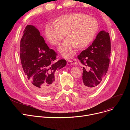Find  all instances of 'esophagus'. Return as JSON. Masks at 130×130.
Segmentation results:
<instances>
[{"instance_id":"1","label":"esophagus","mask_w":130,"mask_h":130,"mask_svg":"<svg viewBox=\"0 0 130 130\" xmlns=\"http://www.w3.org/2000/svg\"><path fill=\"white\" fill-rule=\"evenodd\" d=\"M67 64L69 65H77L78 64L77 60L75 58H74L72 60H70L68 61Z\"/></svg>"}]
</instances>
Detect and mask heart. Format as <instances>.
<instances>
[{
	"label": "heart",
	"instance_id": "obj_1",
	"mask_svg": "<svg viewBox=\"0 0 130 130\" xmlns=\"http://www.w3.org/2000/svg\"><path fill=\"white\" fill-rule=\"evenodd\" d=\"M98 29V23L94 18L83 13H72L60 16L56 23H48L45 35L53 45L60 44L66 35L67 38L59 51L62 55L69 58L75 53L77 47L82 48L89 44Z\"/></svg>",
	"mask_w": 130,
	"mask_h": 130
}]
</instances>
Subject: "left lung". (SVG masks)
<instances>
[{"label":"left lung","instance_id":"left-lung-1","mask_svg":"<svg viewBox=\"0 0 130 130\" xmlns=\"http://www.w3.org/2000/svg\"><path fill=\"white\" fill-rule=\"evenodd\" d=\"M111 50L109 33L102 30L92 45L77 56L84 66L80 83L83 91L92 92L101 83L108 69Z\"/></svg>","mask_w":130,"mask_h":130}]
</instances>
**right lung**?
Returning <instances> with one entry per match:
<instances>
[{
  "label": "right lung",
  "instance_id": "right-lung-1",
  "mask_svg": "<svg viewBox=\"0 0 130 130\" xmlns=\"http://www.w3.org/2000/svg\"><path fill=\"white\" fill-rule=\"evenodd\" d=\"M20 40V57L26 77L32 90L41 96L53 91L55 72L66 65V60L56 61L57 53L50 49L39 30L27 25Z\"/></svg>",
  "mask_w": 130,
  "mask_h": 130
}]
</instances>
